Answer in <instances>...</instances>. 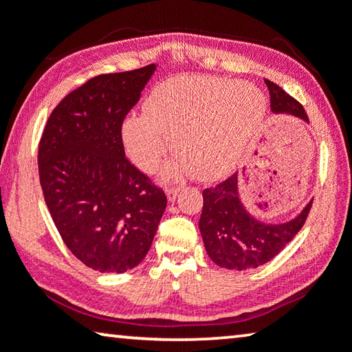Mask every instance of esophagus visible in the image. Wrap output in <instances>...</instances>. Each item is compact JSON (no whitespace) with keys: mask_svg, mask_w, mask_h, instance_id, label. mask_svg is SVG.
<instances>
[{"mask_svg":"<svg viewBox=\"0 0 352 352\" xmlns=\"http://www.w3.org/2000/svg\"><path fill=\"white\" fill-rule=\"evenodd\" d=\"M178 192H180V188H178V186L166 188V194H167V199H169V202H174V200L178 196Z\"/></svg>","mask_w":352,"mask_h":352,"instance_id":"esophagus-1","label":"esophagus"}]
</instances>
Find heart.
Listing matches in <instances>:
<instances>
[{"label": "heart", "mask_w": 352, "mask_h": 352, "mask_svg": "<svg viewBox=\"0 0 352 352\" xmlns=\"http://www.w3.org/2000/svg\"><path fill=\"white\" fill-rule=\"evenodd\" d=\"M267 103L260 89L214 76L174 78L156 86L144 114L126 117L120 128L124 148L142 170H152L172 147L177 156L164 167L175 178L194 170L216 180L235 169L260 135Z\"/></svg>", "instance_id": "1"}]
</instances>
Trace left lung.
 <instances>
[{
	"instance_id": "obj_1",
	"label": "left lung",
	"mask_w": 352,
	"mask_h": 352,
	"mask_svg": "<svg viewBox=\"0 0 352 352\" xmlns=\"http://www.w3.org/2000/svg\"><path fill=\"white\" fill-rule=\"evenodd\" d=\"M271 96V111L309 122L302 104L271 81H265ZM314 200L285 222H265L252 216L241 202L238 175L204 191L199 228L206 254L217 266L244 271L274 258L302 228Z\"/></svg>"
}]
</instances>
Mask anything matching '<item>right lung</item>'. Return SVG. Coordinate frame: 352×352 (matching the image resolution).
Wrapping results in <instances>:
<instances>
[{
	"instance_id": "obj_1",
	"label": "right lung",
	"mask_w": 352,
	"mask_h": 352,
	"mask_svg": "<svg viewBox=\"0 0 352 352\" xmlns=\"http://www.w3.org/2000/svg\"><path fill=\"white\" fill-rule=\"evenodd\" d=\"M156 64L98 75L53 109L38 144V177L60 238L98 272L136 267L152 246L166 194L126 160L120 128Z\"/></svg>"
}]
</instances>
